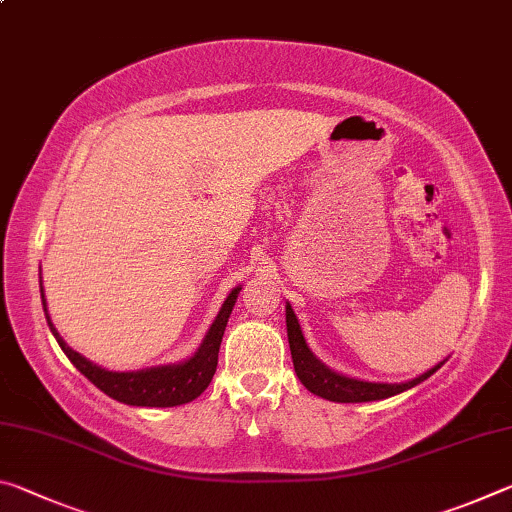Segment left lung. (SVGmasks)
I'll return each mask as SVG.
<instances>
[{
	"label": "left lung",
	"mask_w": 512,
	"mask_h": 512,
	"mask_svg": "<svg viewBox=\"0 0 512 512\" xmlns=\"http://www.w3.org/2000/svg\"><path fill=\"white\" fill-rule=\"evenodd\" d=\"M287 334H289V348H291V359L293 368H296L298 379L305 384L307 391H311L318 397H325L329 402H341V404H357V402H375V400H386V397H393L397 393L409 391V388L418 386L420 381L429 379L433 372H436L445 361H440L438 366L424 372V375L415 377L411 381H402V384H379V381H361L339 375V372L329 370L325 363L316 359V354L309 350V345L302 336V329L298 323V316L293 314L291 305L287 302Z\"/></svg>",
	"instance_id": "left-lung-1"
}]
</instances>
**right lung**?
<instances>
[{
	"label": "right lung",
	"mask_w": 512,
	"mask_h": 512,
	"mask_svg": "<svg viewBox=\"0 0 512 512\" xmlns=\"http://www.w3.org/2000/svg\"><path fill=\"white\" fill-rule=\"evenodd\" d=\"M239 291L241 287H235L230 291V296L225 298L212 327L207 329L201 348H198L189 359L180 363H169V366H155V368H144V370H133V372H112L81 357L79 352L69 348V345L63 341V336L58 334V329L49 318L45 291H42V277H40V296H42V309H45V316H47V325L51 329V334L56 336L60 350L67 354V359L81 370V375L88 377L99 391L112 397V400L131 404V406H149V409H153V406L164 409V406L187 404L196 400V397L210 386V381L216 372V363H219V348H221L225 325H228V318L232 314V307H235Z\"/></svg>",
	"instance_id": "right-lung-1"
}]
</instances>
